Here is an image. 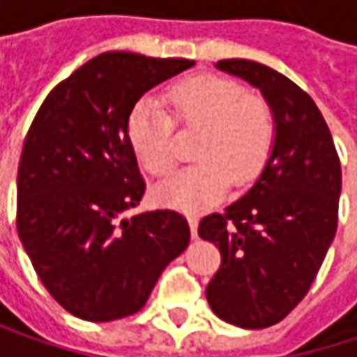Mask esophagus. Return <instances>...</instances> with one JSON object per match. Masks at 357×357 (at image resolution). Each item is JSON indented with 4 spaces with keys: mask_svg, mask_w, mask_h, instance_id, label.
Here are the masks:
<instances>
[{
    "mask_svg": "<svg viewBox=\"0 0 357 357\" xmlns=\"http://www.w3.org/2000/svg\"><path fill=\"white\" fill-rule=\"evenodd\" d=\"M188 223H190L192 238H196L198 236V215H188Z\"/></svg>",
    "mask_w": 357,
    "mask_h": 357,
    "instance_id": "34e87169",
    "label": "esophagus"
}]
</instances>
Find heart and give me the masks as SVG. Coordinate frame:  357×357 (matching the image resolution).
<instances>
[{"instance_id": "1", "label": "heart", "mask_w": 357, "mask_h": 357, "mask_svg": "<svg viewBox=\"0 0 357 357\" xmlns=\"http://www.w3.org/2000/svg\"><path fill=\"white\" fill-rule=\"evenodd\" d=\"M165 111L153 99H140L128 115L126 136L153 176H167L176 161L174 124L198 132L192 149L196 165L155 188L157 202L185 213L219 202L227 190H242L258 178L275 142V115L264 97L217 74H196L167 86Z\"/></svg>"}]
</instances>
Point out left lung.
<instances>
[{
    "label": "left lung",
    "instance_id": "left-lung-1",
    "mask_svg": "<svg viewBox=\"0 0 357 357\" xmlns=\"http://www.w3.org/2000/svg\"><path fill=\"white\" fill-rule=\"evenodd\" d=\"M217 68L260 89L275 115V142L248 194L198 225L221 252L206 300L225 322L266 328L317 279L337 231L341 163L322 113L296 82L250 59H221Z\"/></svg>",
    "mask_w": 357,
    "mask_h": 357
}]
</instances>
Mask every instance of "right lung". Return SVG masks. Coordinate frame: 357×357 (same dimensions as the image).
I'll list each match as a JSON object with an SVG mask.
<instances>
[{"label": "right lung", "mask_w": 357, "mask_h": 357, "mask_svg": "<svg viewBox=\"0 0 357 357\" xmlns=\"http://www.w3.org/2000/svg\"><path fill=\"white\" fill-rule=\"evenodd\" d=\"M192 59L101 53L43 101L18 165L16 227L38 279L70 314H136L190 242L181 213L123 217L146 190L126 123L138 99Z\"/></svg>", "instance_id": "add662e5"}]
</instances>
